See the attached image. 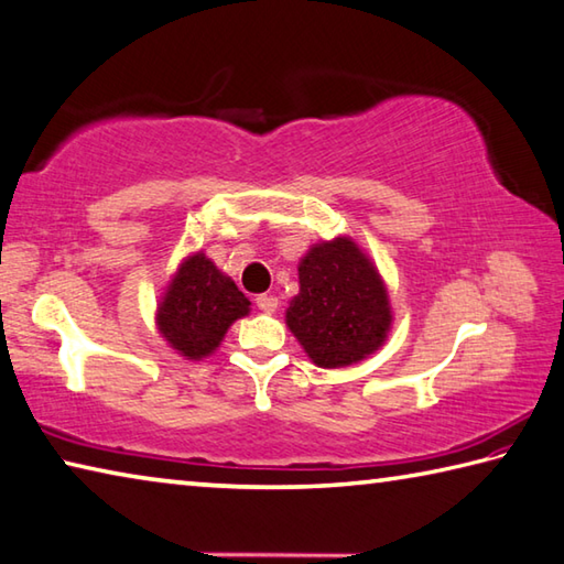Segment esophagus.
<instances>
[{
  "mask_svg": "<svg viewBox=\"0 0 564 564\" xmlns=\"http://www.w3.org/2000/svg\"><path fill=\"white\" fill-rule=\"evenodd\" d=\"M256 305H259V311L263 313H273L279 308V299H275V295H259V299H256Z\"/></svg>",
  "mask_w": 564,
  "mask_h": 564,
  "instance_id": "34e87169",
  "label": "esophagus"
}]
</instances>
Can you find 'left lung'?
<instances>
[{
    "mask_svg": "<svg viewBox=\"0 0 564 564\" xmlns=\"http://www.w3.org/2000/svg\"><path fill=\"white\" fill-rule=\"evenodd\" d=\"M301 291L285 325L317 367H347L380 350L392 308L375 263L352 239L315 243L299 265Z\"/></svg>",
    "mask_w": 564,
    "mask_h": 564,
    "instance_id": "1",
    "label": "left lung"
}]
</instances>
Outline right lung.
Returning <instances> with one entry per match:
<instances>
[{
  "label": "right lung",
  "mask_w": 564,
  "mask_h": 564,
  "mask_svg": "<svg viewBox=\"0 0 564 564\" xmlns=\"http://www.w3.org/2000/svg\"><path fill=\"white\" fill-rule=\"evenodd\" d=\"M251 301L202 251L184 259L158 305V330L187 360L217 350L229 325L249 313Z\"/></svg>",
  "instance_id": "add662e5"
}]
</instances>
